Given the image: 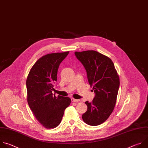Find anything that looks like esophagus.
Masks as SVG:
<instances>
[{"mask_svg": "<svg viewBox=\"0 0 148 148\" xmlns=\"http://www.w3.org/2000/svg\"><path fill=\"white\" fill-rule=\"evenodd\" d=\"M71 100H72V102H78V101H80V100L75 99H73V98H72V99H71Z\"/></svg>", "mask_w": 148, "mask_h": 148, "instance_id": "1", "label": "esophagus"}]
</instances>
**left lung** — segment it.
<instances>
[{
  "instance_id": "1",
  "label": "left lung",
  "mask_w": 148,
  "mask_h": 148,
  "mask_svg": "<svg viewBox=\"0 0 148 148\" xmlns=\"http://www.w3.org/2000/svg\"><path fill=\"white\" fill-rule=\"evenodd\" d=\"M82 64L88 82L95 93L82 119L88 125L96 126L105 122L114 110L120 87V79L111 59L96 51L75 52Z\"/></svg>"
}]
</instances>
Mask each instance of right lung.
<instances>
[{
	"instance_id": "add662e5",
	"label": "right lung",
	"mask_w": 148,
	"mask_h": 148,
	"mask_svg": "<svg viewBox=\"0 0 148 148\" xmlns=\"http://www.w3.org/2000/svg\"><path fill=\"white\" fill-rule=\"evenodd\" d=\"M69 51L45 55L34 64L26 80L27 102L36 119L46 128L61 122L64 111L71 102L68 97H56L52 92L57 80L59 66Z\"/></svg>"
}]
</instances>
